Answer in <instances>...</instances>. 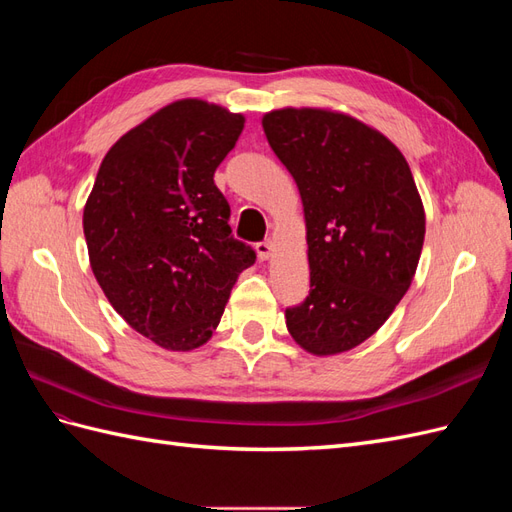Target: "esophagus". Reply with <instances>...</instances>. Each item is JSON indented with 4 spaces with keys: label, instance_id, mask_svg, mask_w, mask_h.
Listing matches in <instances>:
<instances>
[{
    "label": "esophagus",
    "instance_id": "1",
    "mask_svg": "<svg viewBox=\"0 0 512 512\" xmlns=\"http://www.w3.org/2000/svg\"><path fill=\"white\" fill-rule=\"evenodd\" d=\"M273 241H262L256 245V252L260 256V260H269L273 256Z\"/></svg>",
    "mask_w": 512,
    "mask_h": 512
}]
</instances>
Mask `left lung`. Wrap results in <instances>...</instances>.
Segmentation results:
<instances>
[{"label":"left lung","instance_id":"8db88e82","mask_svg":"<svg viewBox=\"0 0 512 512\" xmlns=\"http://www.w3.org/2000/svg\"><path fill=\"white\" fill-rule=\"evenodd\" d=\"M267 141L297 183L309 297L286 309L303 350L333 356L363 344L404 299L425 241L412 170L389 138L333 108H277Z\"/></svg>","mask_w":512,"mask_h":512}]
</instances>
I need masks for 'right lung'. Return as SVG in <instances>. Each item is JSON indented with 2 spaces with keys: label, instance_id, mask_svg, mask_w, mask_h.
<instances>
[{
  "label": "right lung",
  "instance_id": "add662e5",
  "mask_svg": "<svg viewBox=\"0 0 512 512\" xmlns=\"http://www.w3.org/2000/svg\"><path fill=\"white\" fill-rule=\"evenodd\" d=\"M241 113L198 98L162 106L108 149L83 209L89 265L108 303L164 350L218 329L256 254L230 235L213 173L237 145Z\"/></svg>",
  "mask_w": 512,
  "mask_h": 512
}]
</instances>
